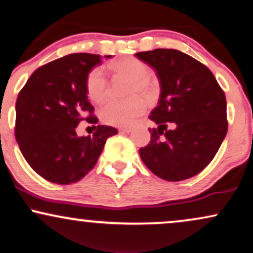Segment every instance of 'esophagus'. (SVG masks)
<instances>
[{"label": "esophagus", "mask_w": 253, "mask_h": 253, "mask_svg": "<svg viewBox=\"0 0 253 253\" xmlns=\"http://www.w3.org/2000/svg\"><path fill=\"white\" fill-rule=\"evenodd\" d=\"M120 132L121 133H130L132 132V128H121Z\"/></svg>", "instance_id": "34e87169"}]
</instances>
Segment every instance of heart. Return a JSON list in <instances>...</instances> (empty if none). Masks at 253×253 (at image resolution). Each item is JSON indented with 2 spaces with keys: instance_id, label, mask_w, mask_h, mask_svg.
<instances>
[{
  "instance_id": "obj_1",
  "label": "heart",
  "mask_w": 253,
  "mask_h": 253,
  "mask_svg": "<svg viewBox=\"0 0 253 253\" xmlns=\"http://www.w3.org/2000/svg\"><path fill=\"white\" fill-rule=\"evenodd\" d=\"M110 70L116 77L130 81L127 95L142 94L152 99L155 94V83L149 78L148 66L134 57L116 60L110 64ZM86 92L88 98L94 103H101L107 95V79L100 68H94L86 77ZM146 111V104L142 98L134 95L125 100H113L107 103L100 112L105 124L116 127L132 126L137 118Z\"/></svg>"
}]
</instances>
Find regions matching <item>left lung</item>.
Wrapping results in <instances>:
<instances>
[{"label":"left lung","mask_w":253,"mask_h":253,"mask_svg":"<svg viewBox=\"0 0 253 253\" xmlns=\"http://www.w3.org/2000/svg\"><path fill=\"white\" fill-rule=\"evenodd\" d=\"M160 83L158 106L149 119L150 142L139 153L146 167L166 181H182L202 171L228 132L226 99L212 72L193 57L174 49L137 52ZM174 128L167 129V123Z\"/></svg>","instance_id":"8db88e82"}]
</instances>
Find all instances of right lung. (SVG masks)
I'll return each mask as SVG.
<instances>
[{
    "mask_svg": "<svg viewBox=\"0 0 253 253\" xmlns=\"http://www.w3.org/2000/svg\"><path fill=\"white\" fill-rule=\"evenodd\" d=\"M100 64V55L64 56L37 69L18 94L16 141L30 167L52 183L70 184L84 177L97 164L106 140L118 133L105 125H98L92 136L76 133L86 114L87 121L92 118L86 77Z\"/></svg>",
    "mask_w": 253,
    "mask_h": 253,
    "instance_id": "1",
    "label": "right lung"
}]
</instances>
